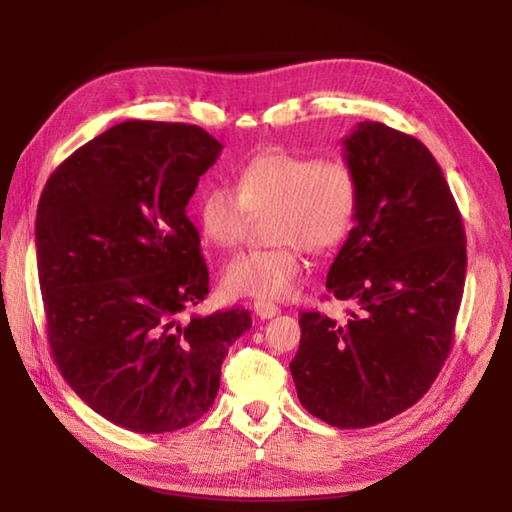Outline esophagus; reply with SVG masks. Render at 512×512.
I'll return each instance as SVG.
<instances>
[{
  "label": "esophagus",
  "instance_id": "esophagus-1",
  "mask_svg": "<svg viewBox=\"0 0 512 512\" xmlns=\"http://www.w3.org/2000/svg\"><path fill=\"white\" fill-rule=\"evenodd\" d=\"M253 310H255V314L259 319H273V317H277L279 314V308L275 306V303H270V301H255V306H253Z\"/></svg>",
  "mask_w": 512,
  "mask_h": 512
}]
</instances>
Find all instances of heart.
Returning <instances> with one entry per match:
<instances>
[{
	"label": "heart",
	"instance_id": "1",
	"mask_svg": "<svg viewBox=\"0 0 512 512\" xmlns=\"http://www.w3.org/2000/svg\"><path fill=\"white\" fill-rule=\"evenodd\" d=\"M361 211V180L343 158H314L266 149L237 171L235 189L213 184L200 195L204 237L217 248L244 239L250 215L266 217L273 246L250 250L226 266L224 286L239 297L286 299L297 290L303 248L314 255L339 248Z\"/></svg>",
	"mask_w": 512,
	"mask_h": 512
}]
</instances>
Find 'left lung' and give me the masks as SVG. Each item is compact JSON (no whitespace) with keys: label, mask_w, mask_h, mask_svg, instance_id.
<instances>
[{"label":"left lung","mask_w":512,"mask_h":512,"mask_svg":"<svg viewBox=\"0 0 512 512\" xmlns=\"http://www.w3.org/2000/svg\"><path fill=\"white\" fill-rule=\"evenodd\" d=\"M343 145L361 180V211L325 288L356 310L347 321L303 310L290 372L312 416L365 429L416 405L447 361L466 235L444 173L418 138L365 121Z\"/></svg>","instance_id":"1"}]
</instances>
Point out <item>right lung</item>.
<instances>
[{"label":"right lung","mask_w":512,"mask_h":512,"mask_svg":"<svg viewBox=\"0 0 512 512\" xmlns=\"http://www.w3.org/2000/svg\"><path fill=\"white\" fill-rule=\"evenodd\" d=\"M222 145L198 125L127 121L63 160L43 187L37 273L48 343L85 405L167 433L211 409L244 308L180 321L209 295L187 204Z\"/></svg>","instance_id":"right-lung-1"}]
</instances>
